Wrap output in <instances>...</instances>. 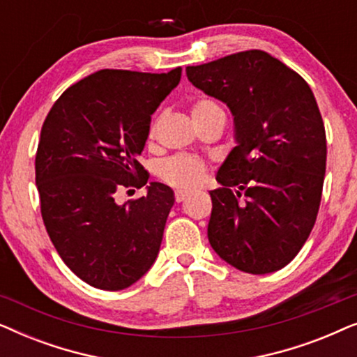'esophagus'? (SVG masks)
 <instances>
[{"mask_svg": "<svg viewBox=\"0 0 357 357\" xmlns=\"http://www.w3.org/2000/svg\"><path fill=\"white\" fill-rule=\"evenodd\" d=\"M188 192H185V190H177V192H175V202L177 203H182V202H185V199L188 198Z\"/></svg>", "mask_w": 357, "mask_h": 357, "instance_id": "1", "label": "esophagus"}]
</instances>
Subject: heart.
<instances>
[{"instance_id":"heart-1","label":"heart","mask_w":357,"mask_h":357,"mask_svg":"<svg viewBox=\"0 0 357 357\" xmlns=\"http://www.w3.org/2000/svg\"><path fill=\"white\" fill-rule=\"evenodd\" d=\"M218 114H224L221 105L211 99H199L192 105V119L195 123L209 119ZM154 125L151 126L149 136H154ZM208 165L204 160L195 158V155L180 154L164 160L159 167V175L170 187L180 190H190L198 187L206 177Z\"/></svg>"}]
</instances>
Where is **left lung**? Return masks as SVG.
Segmentation results:
<instances>
[{
    "mask_svg": "<svg viewBox=\"0 0 357 357\" xmlns=\"http://www.w3.org/2000/svg\"><path fill=\"white\" fill-rule=\"evenodd\" d=\"M187 77L224 102L236 126L237 146L216 175L222 187L209 192V243L241 271L281 270L309 238L320 208L326 136L314 92L261 50L187 66Z\"/></svg>",
    "mask_w": 357,
    "mask_h": 357,
    "instance_id": "1",
    "label": "left lung"
}]
</instances>
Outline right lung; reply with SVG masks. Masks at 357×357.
I'll use <instances>...</instances> for the list:
<instances>
[{
  "mask_svg": "<svg viewBox=\"0 0 357 357\" xmlns=\"http://www.w3.org/2000/svg\"><path fill=\"white\" fill-rule=\"evenodd\" d=\"M180 76L182 68L100 70L68 87L43 121L36 155L43 224L65 265L97 289L135 284L159 253L172 188L151 182L123 204L116 192L148 183L138 155L151 115Z\"/></svg>",
  "mask_w": 357,
  "mask_h": 357,
  "instance_id": "right-lung-1",
  "label": "right lung"
}]
</instances>
